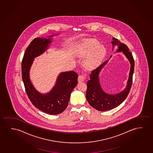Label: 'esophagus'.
I'll use <instances>...</instances> for the list:
<instances>
[{"instance_id":"esophagus-1","label":"esophagus","mask_w":153,"mask_h":153,"mask_svg":"<svg viewBox=\"0 0 153 153\" xmlns=\"http://www.w3.org/2000/svg\"><path fill=\"white\" fill-rule=\"evenodd\" d=\"M85 79V76L84 75H79L78 76V82H83Z\"/></svg>"}]
</instances>
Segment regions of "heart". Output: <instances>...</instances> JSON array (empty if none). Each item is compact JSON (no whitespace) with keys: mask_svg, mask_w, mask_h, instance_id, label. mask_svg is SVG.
I'll return each instance as SVG.
<instances>
[{"mask_svg":"<svg viewBox=\"0 0 153 153\" xmlns=\"http://www.w3.org/2000/svg\"><path fill=\"white\" fill-rule=\"evenodd\" d=\"M105 50L103 47L99 45L96 41H90L84 43L83 45V56H88L85 62L88 68H92L98 65L103 58Z\"/></svg>","mask_w":153,"mask_h":153,"instance_id":"heart-1","label":"heart"}]
</instances>
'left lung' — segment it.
Segmentation results:
<instances>
[{"instance_id":"left-lung-1","label":"left lung","mask_w":153,"mask_h":153,"mask_svg":"<svg viewBox=\"0 0 153 153\" xmlns=\"http://www.w3.org/2000/svg\"><path fill=\"white\" fill-rule=\"evenodd\" d=\"M112 45H118L117 52L123 51L131 63V70L129 78L128 80L126 88L122 92L115 95L108 94L102 90L100 85L99 74L104 65L108 62L106 61L97 67V69L92 71L90 75V80L87 83V90L86 93V99L92 107L100 111H106L112 110L120 105L129 94L133 82V75L134 70V60L131 52L127 45L118 41L117 39L113 38Z\"/></svg>"}]
</instances>
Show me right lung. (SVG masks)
<instances>
[{
    "mask_svg": "<svg viewBox=\"0 0 153 153\" xmlns=\"http://www.w3.org/2000/svg\"><path fill=\"white\" fill-rule=\"evenodd\" d=\"M51 36L50 37H52ZM50 39L35 38L26 49L22 60V78L29 99L36 108L51 115L60 114L67 108L71 93L78 83V74L74 71L61 73L50 92L42 94L35 90L29 79V69L33 58L47 49Z\"/></svg>",
    "mask_w": 153,
    "mask_h": 153,
    "instance_id": "obj_1",
    "label": "right lung"
}]
</instances>
